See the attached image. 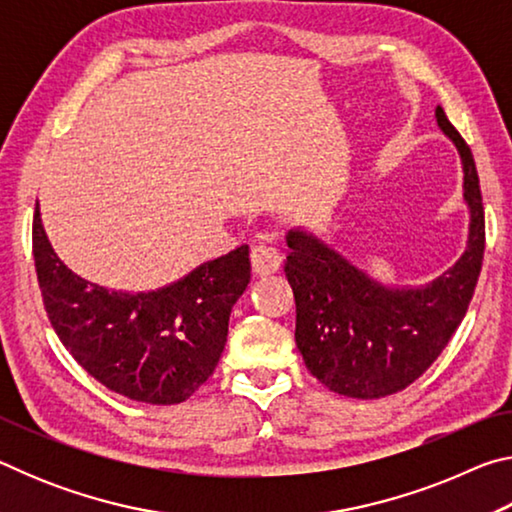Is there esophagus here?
<instances>
[{
    "mask_svg": "<svg viewBox=\"0 0 512 512\" xmlns=\"http://www.w3.org/2000/svg\"><path fill=\"white\" fill-rule=\"evenodd\" d=\"M250 264H253V273L264 277L275 273L282 264V257L277 253V248L268 246V244H257L250 250Z\"/></svg>",
    "mask_w": 512,
    "mask_h": 512,
    "instance_id": "esophagus-1",
    "label": "esophagus"
}]
</instances>
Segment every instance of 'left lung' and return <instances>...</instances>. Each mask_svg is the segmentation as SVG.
I'll use <instances>...</instances> for the list:
<instances>
[{
    "label": "left lung",
    "mask_w": 512,
    "mask_h": 512,
    "mask_svg": "<svg viewBox=\"0 0 512 512\" xmlns=\"http://www.w3.org/2000/svg\"><path fill=\"white\" fill-rule=\"evenodd\" d=\"M438 126L463 160L470 241L452 271L418 291H391L368 280L307 232H289L284 273L296 298V343L307 368L329 391L372 400L422 377L461 325L479 282L485 214L474 155L443 108Z\"/></svg>",
    "instance_id": "obj_1"
}]
</instances>
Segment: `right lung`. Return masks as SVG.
Here are the masks:
<instances>
[{
	"label": "right lung",
	"instance_id": "add662e5",
	"mask_svg": "<svg viewBox=\"0 0 512 512\" xmlns=\"http://www.w3.org/2000/svg\"><path fill=\"white\" fill-rule=\"evenodd\" d=\"M33 259L49 323L67 352L112 393L146 404H180L210 379L230 311L250 282L248 246H239L167 289L108 291L60 262L38 203Z\"/></svg>",
	"mask_w": 512,
	"mask_h": 512
}]
</instances>
